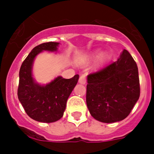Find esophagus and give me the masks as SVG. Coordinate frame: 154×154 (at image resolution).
Returning <instances> with one entry per match:
<instances>
[{
    "instance_id": "obj_1",
    "label": "esophagus",
    "mask_w": 154,
    "mask_h": 154,
    "mask_svg": "<svg viewBox=\"0 0 154 154\" xmlns=\"http://www.w3.org/2000/svg\"><path fill=\"white\" fill-rule=\"evenodd\" d=\"M79 83L83 84V85L84 84L86 83V78H85V75H82L79 77Z\"/></svg>"
}]
</instances>
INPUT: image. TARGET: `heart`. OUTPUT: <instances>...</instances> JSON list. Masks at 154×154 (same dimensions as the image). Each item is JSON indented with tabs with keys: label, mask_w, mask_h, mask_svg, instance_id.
I'll return each mask as SVG.
<instances>
[{
	"label": "heart",
	"mask_w": 154,
	"mask_h": 154,
	"mask_svg": "<svg viewBox=\"0 0 154 154\" xmlns=\"http://www.w3.org/2000/svg\"><path fill=\"white\" fill-rule=\"evenodd\" d=\"M105 58V57L103 56V58H102V60H103V58Z\"/></svg>",
	"instance_id": "b5f03b06"
}]
</instances>
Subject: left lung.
<instances>
[{
  "label": "left lung",
  "instance_id": "1",
  "mask_svg": "<svg viewBox=\"0 0 154 154\" xmlns=\"http://www.w3.org/2000/svg\"><path fill=\"white\" fill-rule=\"evenodd\" d=\"M86 104L96 120L111 123L129 116L140 97L138 68L124 49L117 61L87 76Z\"/></svg>",
  "mask_w": 154,
  "mask_h": 154
}]
</instances>
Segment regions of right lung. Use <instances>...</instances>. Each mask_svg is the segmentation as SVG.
<instances>
[{"mask_svg":"<svg viewBox=\"0 0 154 154\" xmlns=\"http://www.w3.org/2000/svg\"><path fill=\"white\" fill-rule=\"evenodd\" d=\"M58 42H45L31 50L19 72L17 96L28 116L42 123L56 122L63 116L66 103L78 82L79 75L66 79L58 76L45 85L37 83L32 77L35 57L43 51H55Z\"/></svg>","mask_w":154,"mask_h":154,"instance_id":"1","label":"right lung"}]
</instances>
